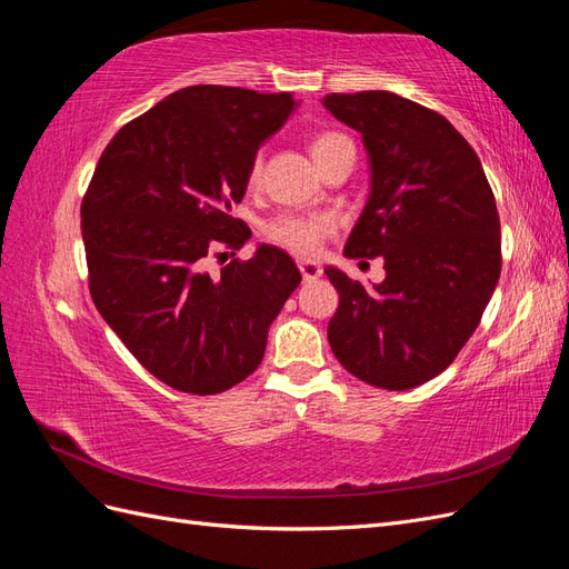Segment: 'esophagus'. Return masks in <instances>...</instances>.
<instances>
[{
	"label": "esophagus",
	"instance_id": "34e87169",
	"mask_svg": "<svg viewBox=\"0 0 569 569\" xmlns=\"http://www.w3.org/2000/svg\"><path fill=\"white\" fill-rule=\"evenodd\" d=\"M299 270H301L306 282H313L322 274V266L316 261H299Z\"/></svg>",
	"mask_w": 569,
	"mask_h": 569
}]
</instances>
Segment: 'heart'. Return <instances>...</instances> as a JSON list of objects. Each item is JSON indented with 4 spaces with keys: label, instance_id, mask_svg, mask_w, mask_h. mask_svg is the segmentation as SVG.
<instances>
[{
    "label": "heart",
    "instance_id": "heart-1",
    "mask_svg": "<svg viewBox=\"0 0 569 569\" xmlns=\"http://www.w3.org/2000/svg\"><path fill=\"white\" fill-rule=\"evenodd\" d=\"M353 149L347 134L337 130L318 132L311 142L313 159L318 166L339 157L341 151ZM263 176V157L258 153L249 166V187H256ZM335 232V218L330 213H280L266 222L263 234L272 244H278L297 256H313L322 242Z\"/></svg>",
    "mask_w": 569,
    "mask_h": 569
}]
</instances>
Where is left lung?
<instances>
[{
	"label": "left lung",
	"mask_w": 569,
	"mask_h": 569,
	"mask_svg": "<svg viewBox=\"0 0 569 569\" xmlns=\"http://www.w3.org/2000/svg\"><path fill=\"white\" fill-rule=\"evenodd\" d=\"M325 109L363 137L372 189L343 256L385 258L366 289L325 268L339 291L327 339L372 387L403 391L453 363L501 274V220L475 149L441 113L393 92L327 94Z\"/></svg>",
	"instance_id": "obj_1"
}]
</instances>
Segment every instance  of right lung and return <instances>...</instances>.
<instances>
[{"label": "right lung", "instance_id": "1", "mask_svg": "<svg viewBox=\"0 0 569 569\" xmlns=\"http://www.w3.org/2000/svg\"><path fill=\"white\" fill-rule=\"evenodd\" d=\"M297 101L192 84L120 128L82 197V242L97 311L157 380L220 393L261 366L268 327L301 282L289 253L228 258L251 230L232 218L258 147Z\"/></svg>", "mask_w": 569, "mask_h": 569}]
</instances>
